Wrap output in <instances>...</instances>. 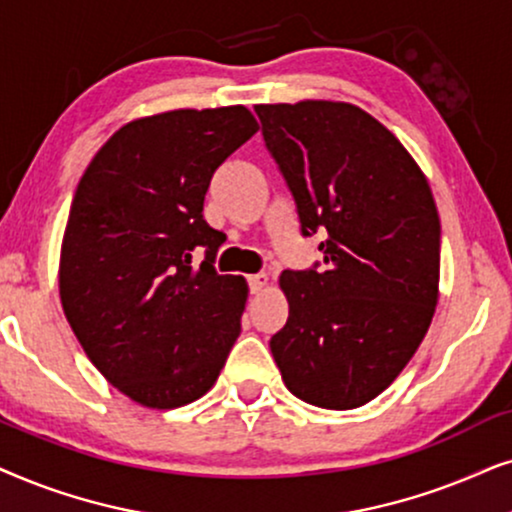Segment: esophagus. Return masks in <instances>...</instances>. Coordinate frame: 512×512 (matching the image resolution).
<instances>
[{
    "label": "esophagus",
    "mask_w": 512,
    "mask_h": 512,
    "mask_svg": "<svg viewBox=\"0 0 512 512\" xmlns=\"http://www.w3.org/2000/svg\"><path fill=\"white\" fill-rule=\"evenodd\" d=\"M248 283H250V292H252V295H260V292L269 285V276L264 274V271H260V274H252V276L248 278Z\"/></svg>",
    "instance_id": "1"
}]
</instances>
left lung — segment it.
Listing matches in <instances>:
<instances>
[{"label": "left lung", "instance_id": "1", "mask_svg": "<svg viewBox=\"0 0 512 512\" xmlns=\"http://www.w3.org/2000/svg\"><path fill=\"white\" fill-rule=\"evenodd\" d=\"M267 149L323 262L281 274L288 323L271 353L292 395L353 410L393 384L431 325L440 217L417 161L349 102L255 105Z\"/></svg>", "mask_w": 512, "mask_h": 512}]
</instances>
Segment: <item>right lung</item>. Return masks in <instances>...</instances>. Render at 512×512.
Returning <instances> with one entry per match:
<instances>
[{
	"label": "right lung",
	"mask_w": 512,
	"mask_h": 512,
	"mask_svg": "<svg viewBox=\"0 0 512 512\" xmlns=\"http://www.w3.org/2000/svg\"><path fill=\"white\" fill-rule=\"evenodd\" d=\"M257 131L243 105L173 109L121 126L81 175L60 302L91 363L135 403L199 400L241 335L248 283L215 271L224 234L203 220V199Z\"/></svg>",
	"instance_id": "right-lung-1"
}]
</instances>
